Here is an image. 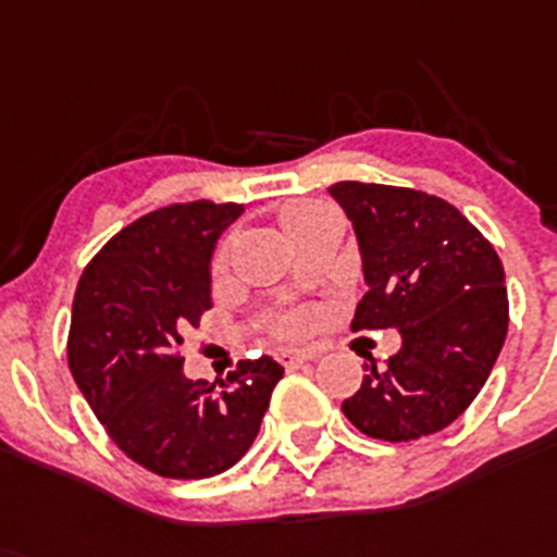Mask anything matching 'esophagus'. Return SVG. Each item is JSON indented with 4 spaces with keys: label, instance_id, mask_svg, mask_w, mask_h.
I'll list each match as a JSON object with an SVG mask.
<instances>
[{
    "label": "esophagus",
    "instance_id": "esophagus-1",
    "mask_svg": "<svg viewBox=\"0 0 557 557\" xmlns=\"http://www.w3.org/2000/svg\"><path fill=\"white\" fill-rule=\"evenodd\" d=\"M277 357L286 368H300V366H306V362H311V359H317V350H311V348H283Z\"/></svg>",
    "mask_w": 557,
    "mask_h": 557
}]
</instances>
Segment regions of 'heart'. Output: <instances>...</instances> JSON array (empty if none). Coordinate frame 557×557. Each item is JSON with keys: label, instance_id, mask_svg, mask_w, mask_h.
I'll return each mask as SVG.
<instances>
[{"label": "heart", "instance_id": "heart-1", "mask_svg": "<svg viewBox=\"0 0 557 557\" xmlns=\"http://www.w3.org/2000/svg\"><path fill=\"white\" fill-rule=\"evenodd\" d=\"M320 212H325V207H320V203H311V200H292L286 207H280V223H283V228H286L288 235H294L302 223H308ZM223 269H226V249H221L214 255V271L221 274ZM306 325L308 314H302V311H297V314L283 320V331H286V334H297V331H302Z\"/></svg>", "mask_w": 557, "mask_h": 557}]
</instances>
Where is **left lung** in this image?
Segmentation results:
<instances>
[{
    "instance_id": "obj_1",
    "label": "left lung",
    "mask_w": 557,
    "mask_h": 557,
    "mask_svg": "<svg viewBox=\"0 0 557 557\" xmlns=\"http://www.w3.org/2000/svg\"><path fill=\"white\" fill-rule=\"evenodd\" d=\"M331 198L357 235L366 297L350 329H396L399 354L371 366L343 413L366 436L410 442L456 422L479 396L507 336L504 265L447 200L339 181Z\"/></svg>"
}]
</instances>
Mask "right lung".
Instances as JSON below:
<instances>
[{
    "label": "right lung",
    "instance_id": "right-lung-1",
    "mask_svg": "<svg viewBox=\"0 0 557 557\" xmlns=\"http://www.w3.org/2000/svg\"><path fill=\"white\" fill-rule=\"evenodd\" d=\"M240 203H175L121 228L78 280L67 359L110 438L166 479H209L246 456L283 366L243 359L221 380H186L184 331L212 308L214 246Z\"/></svg>",
    "mask_w": 557,
    "mask_h": 557
}]
</instances>
